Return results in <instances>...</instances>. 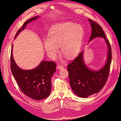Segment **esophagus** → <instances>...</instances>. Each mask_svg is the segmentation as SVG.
<instances>
[{
  "label": "esophagus",
  "instance_id": "34e87169",
  "mask_svg": "<svg viewBox=\"0 0 121 121\" xmlns=\"http://www.w3.org/2000/svg\"><path fill=\"white\" fill-rule=\"evenodd\" d=\"M63 68V66L62 65H60L59 64L58 65H57V68L58 69H62Z\"/></svg>",
  "mask_w": 121,
  "mask_h": 121
}]
</instances>
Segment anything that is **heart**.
Masks as SVG:
<instances>
[{
	"instance_id": "heart-1",
	"label": "heart",
	"mask_w": 121,
	"mask_h": 121,
	"mask_svg": "<svg viewBox=\"0 0 121 121\" xmlns=\"http://www.w3.org/2000/svg\"><path fill=\"white\" fill-rule=\"evenodd\" d=\"M84 30L82 26L72 22H65L53 28L50 33V38L44 41L45 48L51 58H56L58 46L67 58L75 56L80 50Z\"/></svg>"
}]
</instances>
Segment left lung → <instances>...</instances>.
I'll return each mask as SVG.
<instances>
[{"label": "left lung", "mask_w": 121, "mask_h": 121, "mask_svg": "<svg viewBox=\"0 0 121 121\" xmlns=\"http://www.w3.org/2000/svg\"><path fill=\"white\" fill-rule=\"evenodd\" d=\"M92 32L89 41L98 37L105 39L108 46L107 60L103 68L98 71L88 69L83 61V51L68 65L69 83L73 92L81 98H86L100 91L107 81L112 61V49L109 40L106 38L101 26L97 22L89 19Z\"/></svg>", "instance_id": "obj_1"}]
</instances>
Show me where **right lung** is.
Returning a JSON list of instances; mask_svg holds the SVG:
<instances>
[{
	"mask_svg": "<svg viewBox=\"0 0 121 121\" xmlns=\"http://www.w3.org/2000/svg\"><path fill=\"white\" fill-rule=\"evenodd\" d=\"M39 17L35 16L24 22L22 28L18 30L15 38L26 25ZM12 46L11 53V69L14 78L24 95L34 100L45 99L50 95L51 90V78L56 70V63L53 61H44L32 70L20 69L14 60Z\"/></svg>",
	"mask_w": 121,
	"mask_h": 121,
	"instance_id": "obj_1",
	"label": "right lung"
}]
</instances>
